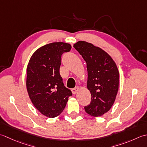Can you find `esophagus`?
Instances as JSON below:
<instances>
[{
    "mask_svg": "<svg viewBox=\"0 0 147 147\" xmlns=\"http://www.w3.org/2000/svg\"><path fill=\"white\" fill-rule=\"evenodd\" d=\"M72 93L74 94H76L77 92L79 91V87H76V88H74V89H72Z\"/></svg>",
    "mask_w": 147,
    "mask_h": 147,
    "instance_id": "obj_1",
    "label": "esophagus"
}]
</instances>
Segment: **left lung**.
Returning a JSON list of instances; mask_svg holds the SVG:
<instances>
[{"instance_id": "1", "label": "left lung", "mask_w": 147, "mask_h": 147, "mask_svg": "<svg viewBox=\"0 0 147 147\" xmlns=\"http://www.w3.org/2000/svg\"><path fill=\"white\" fill-rule=\"evenodd\" d=\"M74 47L87 64V88L91 94V101L84 107L85 111L93 117L103 115L111 109L117 94V67L109 54L91 43L79 41Z\"/></svg>"}]
</instances>
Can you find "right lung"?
Returning a JSON list of instances; mask_svg holds the SVG:
<instances>
[{
    "label": "right lung",
    "mask_w": 147,
    "mask_h": 147,
    "mask_svg": "<svg viewBox=\"0 0 147 147\" xmlns=\"http://www.w3.org/2000/svg\"><path fill=\"white\" fill-rule=\"evenodd\" d=\"M71 48L68 43H50L35 51L30 59L26 68V89L34 107L47 117L60 114L72 95L59 74L61 55Z\"/></svg>",
    "instance_id": "right-lung-1"
}]
</instances>
